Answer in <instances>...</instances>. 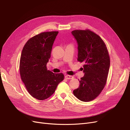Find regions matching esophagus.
<instances>
[{"instance_id": "obj_1", "label": "esophagus", "mask_w": 130, "mask_h": 130, "mask_svg": "<svg viewBox=\"0 0 130 130\" xmlns=\"http://www.w3.org/2000/svg\"><path fill=\"white\" fill-rule=\"evenodd\" d=\"M65 77L66 79H68V80H70V79H72L73 78V76H71V75H66L65 76Z\"/></svg>"}]
</instances>
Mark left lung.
Here are the masks:
<instances>
[{
  "label": "left lung",
  "mask_w": 130,
  "mask_h": 130,
  "mask_svg": "<svg viewBox=\"0 0 130 130\" xmlns=\"http://www.w3.org/2000/svg\"><path fill=\"white\" fill-rule=\"evenodd\" d=\"M78 44L77 61L84 62V76L73 94L81 101L87 102L98 97L104 88L110 66L108 50L98 35L89 30L72 32Z\"/></svg>",
  "instance_id": "obj_1"
}]
</instances>
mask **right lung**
Returning <instances> with one entry per match:
<instances>
[{
    "instance_id": "add662e5",
    "label": "right lung",
    "mask_w": 130,
    "mask_h": 130,
    "mask_svg": "<svg viewBox=\"0 0 130 130\" xmlns=\"http://www.w3.org/2000/svg\"><path fill=\"white\" fill-rule=\"evenodd\" d=\"M58 31L42 32L30 38L22 51L20 72L27 91L33 97L43 100L55 92L64 80L63 73L47 70L53 45Z\"/></svg>"
}]
</instances>
